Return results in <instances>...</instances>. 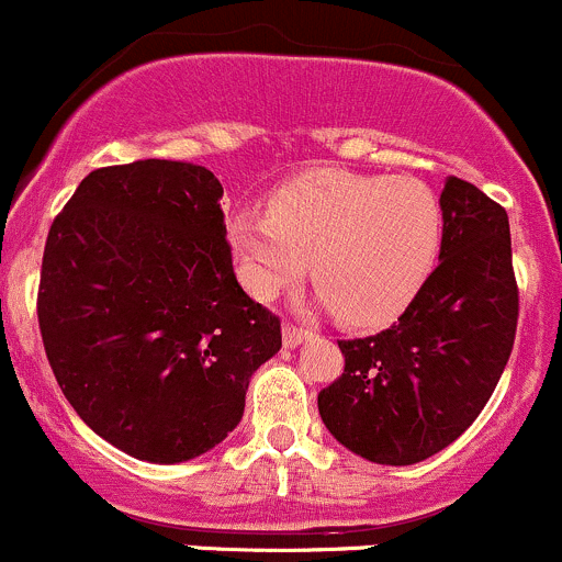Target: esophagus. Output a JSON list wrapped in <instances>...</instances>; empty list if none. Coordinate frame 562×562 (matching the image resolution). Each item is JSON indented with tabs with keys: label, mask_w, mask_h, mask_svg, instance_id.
<instances>
[{
	"label": "esophagus",
	"mask_w": 562,
	"mask_h": 562,
	"mask_svg": "<svg viewBox=\"0 0 562 562\" xmlns=\"http://www.w3.org/2000/svg\"><path fill=\"white\" fill-rule=\"evenodd\" d=\"M311 333L305 330V327H297V325H292V322H286V325H283V347H297V344H303L305 338H308Z\"/></svg>",
	"instance_id": "34e87169"
}]
</instances>
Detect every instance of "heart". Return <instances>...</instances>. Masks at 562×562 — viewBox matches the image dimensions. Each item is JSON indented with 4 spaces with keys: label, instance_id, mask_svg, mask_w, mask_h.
<instances>
[{
    "label": "heart",
    "instance_id": "heart-1",
    "mask_svg": "<svg viewBox=\"0 0 562 562\" xmlns=\"http://www.w3.org/2000/svg\"><path fill=\"white\" fill-rule=\"evenodd\" d=\"M229 243L246 289L270 300L308 270L347 325L396 319L435 270L442 210L415 177L316 169L283 186L268 213L240 210Z\"/></svg>",
    "mask_w": 562,
    "mask_h": 562
}]
</instances>
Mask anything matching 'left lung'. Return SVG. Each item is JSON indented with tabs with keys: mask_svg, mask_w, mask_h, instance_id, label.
Segmentation results:
<instances>
[{
	"mask_svg": "<svg viewBox=\"0 0 562 562\" xmlns=\"http://www.w3.org/2000/svg\"><path fill=\"white\" fill-rule=\"evenodd\" d=\"M440 207L435 273L387 330L338 341L344 374L316 398L327 431L376 464L424 462L464 435L514 349L508 213L459 177Z\"/></svg>",
	"mask_w": 562,
	"mask_h": 562,
	"instance_id": "obj_1",
	"label": "left lung"
}]
</instances>
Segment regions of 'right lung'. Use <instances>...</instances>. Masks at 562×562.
Segmentation results:
<instances>
[{"mask_svg":"<svg viewBox=\"0 0 562 562\" xmlns=\"http://www.w3.org/2000/svg\"><path fill=\"white\" fill-rule=\"evenodd\" d=\"M218 177L182 160L103 166L54 218L37 322L79 418L127 457L188 462L243 418L281 319L237 283Z\"/></svg>","mask_w":562,"mask_h":562,"instance_id":"right-lung-1","label":"right lung"}]
</instances>
